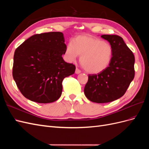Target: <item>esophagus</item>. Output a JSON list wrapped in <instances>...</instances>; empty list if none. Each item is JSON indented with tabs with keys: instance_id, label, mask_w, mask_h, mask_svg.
Returning a JSON list of instances; mask_svg holds the SVG:
<instances>
[{
	"instance_id": "34e87169",
	"label": "esophagus",
	"mask_w": 149,
	"mask_h": 149,
	"mask_svg": "<svg viewBox=\"0 0 149 149\" xmlns=\"http://www.w3.org/2000/svg\"><path fill=\"white\" fill-rule=\"evenodd\" d=\"M80 73H81V70H79L78 68H76V70H75V73L76 74H79Z\"/></svg>"
}]
</instances>
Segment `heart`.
I'll return each instance as SVG.
<instances>
[{
  "label": "heart",
  "instance_id": "heart-1",
  "mask_svg": "<svg viewBox=\"0 0 149 149\" xmlns=\"http://www.w3.org/2000/svg\"><path fill=\"white\" fill-rule=\"evenodd\" d=\"M68 61H73L78 55L83 69L91 74L100 73L107 68L112 60L113 48L109 43L89 35H79L73 43L69 42L65 49Z\"/></svg>",
  "mask_w": 149,
  "mask_h": 149
}]
</instances>
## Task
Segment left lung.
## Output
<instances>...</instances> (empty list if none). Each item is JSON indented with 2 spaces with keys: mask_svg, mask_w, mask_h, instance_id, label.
Returning a JSON list of instances; mask_svg holds the SVG:
<instances>
[{
  "mask_svg": "<svg viewBox=\"0 0 149 149\" xmlns=\"http://www.w3.org/2000/svg\"><path fill=\"white\" fill-rule=\"evenodd\" d=\"M113 48L112 60L106 70L97 74H89L84 92L89 101L106 103L123 96L135 76V58L123 38L116 35H103Z\"/></svg>",
  "mask_w": 149,
  "mask_h": 149,
  "instance_id": "1",
  "label": "left lung"
}]
</instances>
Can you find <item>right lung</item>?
<instances>
[{"label":"right lung","instance_id":"obj_1","mask_svg":"<svg viewBox=\"0 0 149 149\" xmlns=\"http://www.w3.org/2000/svg\"><path fill=\"white\" fill-rule=\"evenodd\" d=\"M66 47L63 34L52 31L31 36L15 49L12 75L24 96L44 104L60 98L63 80L76 69L63 59Z\"/></svg>","mask_w":149,"mask_h":149}]
</instances>
